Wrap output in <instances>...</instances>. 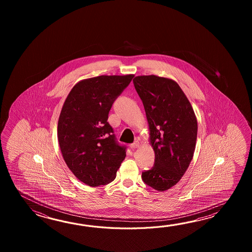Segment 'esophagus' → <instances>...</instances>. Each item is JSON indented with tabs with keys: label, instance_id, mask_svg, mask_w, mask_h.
<instances>
[{
	"label": "esophagus",
	"instance_id": "esophagus-1",
	"mask_svg": "<svg viewBox=\"0 0 252 252\" xmlns=\"http://www.w3.org/2000/svg\"><path fill=\"white\" fill-rule=\"evenodd\" d=\"M139 146H140V143H139V140H136L134 143L131 144V148H132V149H138Z\"/></svg>",
	"mask_w": 252,
	"mask_h": 252
}]
</instances>
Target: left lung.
<instances>
[{
  "label": "left lung",
  "instance_id": "obj_1",
  "mask_svg": "<svg viewBox=\"0 0 252 252\" xmlns=\"http://www.w3.org/2000/svg\"><path fill=\"white\" fill-rule=\"evenodd\" d=\"M135 89L144 105L155 165L142 173L145 184L158 192L180 181L193 158L197 120L187 95L176 81L155 75H139Z\"/></svg>",
  "mask_w": 252,
  "mask_h": 252
}]
</instances>
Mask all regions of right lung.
Masks as SVG:
<instances>
[{
	"label": "right lung",
	"mask_w": 252,
	"mask_h": 252,
	"mask_svg": "<svg viewBox=\"0 0 252 252\" xmlns=\"http://www.w3.org/2000/svg\"><path fill=\"white\" fill-rule=\"evenodd\" d=\"M134 75H99L76 83L59 115L58 139L66 166L90 187L113 181L126 148L115 141L108 114Z\"/></svg>",
	"instance_id": "right-lung-1"
}]
</instances>
